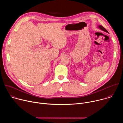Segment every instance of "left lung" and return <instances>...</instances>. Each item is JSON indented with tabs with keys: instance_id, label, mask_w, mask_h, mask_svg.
Masks as SVG:
<instances>
[{
	"instance_id": "left-lung-1",
	"label": "left lung",
	"mask_w": 123,
	"mask_h": 123,
	"mask_svg": "<svg viewBox=\"0 0 123 123\" xmlns=\"http://www.w3.org/2000/svg\"><path fill=\"white\" fill-rule=\"evenodd\" d=\"M101 30H102V31H106V32H108V31L105 29L104 27H103L102 25H99V27H98Z\"/></svg>"
}]
</instances>
